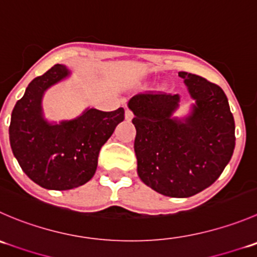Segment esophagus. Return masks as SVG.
<instances>
[{
    "instance_id": "obj_1",
    "label": "esophagus",
    "mask_w": 257,
    "mask_h": 257,
    "mask_svg": "<svg viewBox=\"0 0 257 257\" xmlns=\"http://www.w3.org/2000/svg\"><path fill=\"white\" fill-rule=\"evenodd\" d=\"M132 119H133V113L129 109H125V120L131 121Z\"/></svg>"
}]
</instances>
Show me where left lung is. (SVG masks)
Here are the masks:
<instances>
[{
	"mask_svg": "<svg viewBox=\"0 0 257 257\" xmlns=\"http://www.w3.org/2000/svg\"><path fill=\"white\" fill-rule=\"evenodd\" d=\"M193 101L183 115L182 95L139 94L128 101L137 129V173L163 196L191 197L210 187L235 149V120L222 89L179 71Z\"/></svg>",
	"mask_w": 257,
	"mask_h": 257,
	"instance_id": "obj_1",
	"label": "left lung"
}]
</instances>
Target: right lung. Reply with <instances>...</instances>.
<instances>
[{
	"label": "right lung",
	"instance_id": "add662e5",
	"mask_svg": "<svg viewBox=\"0 0 257 257\" xmlns=\"http://www.w3.org/2000/svg\"><path fill=\"white\" fill-rule=\"evenodd\" d=\"M73 71L56 64L27 85L15 105L10 144L22 171L42 188L66 191L91 179L101 146L124 120V109L101 111L86 108L70 120H50L42 99L51 86L68 80Z\"/></svg>",
	"mask_w": 257,
	"mask_h": 257
}]
</instances>
